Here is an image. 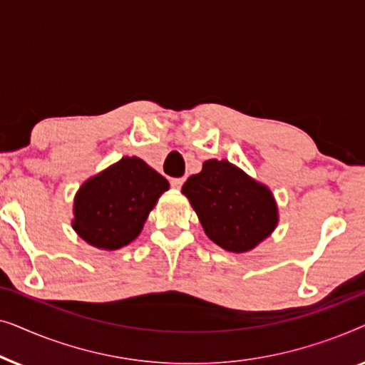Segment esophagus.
Masks as SVG:
<instances>
[{"label":"esophagus","mask_w":365,"mask_h":365,"mask_svg":"<svg viewBox=\"0 0 365 365\" xmlns=\"http://www.w3.org/2000/svg\"><path fill=\"white\" fill-rule=\"evenodd\" d=\"M184 184V178H173L171 179V186L176 189H181V186Z\"/></svg>","instance_id":"34e87169"}]
</instances>
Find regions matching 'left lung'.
Listing matches in <instances>:
<instances>
[{
    "mask_svg": "<svg viewBox=\"0 0 365 365\" xmlns=\"http://www.w3.org/2000/svg\"><path fill=\"white\" fill-rule=\"evenodd\" d=\"M207 237L231 252L256 247L274 231L277 206L271 191L229 161L209 159L184 182Z\"/></svg>",
    "mask_w": 365,
    "mask_h": 365,
    "instance_id": "obj_1",
    "label": "left lung"
}]
</instances>
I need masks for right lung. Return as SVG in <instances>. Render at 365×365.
<instances>
[{"mask_svg": "<svg viewBox=\"0 0 365 365\" xmlns=\"http://www.w3.org/2000/svg\"><path fill=\"white\" fill-rule=\"evenodd\" d=\"M166 178L139 158H123L86 181L74 197L73 227L98 249H119L138 237Z\"/></svg>", "mask_w": 365, "mask_h": 365, "instance_id": "right-lung-1", "label": "right lung"}]
</instances>
